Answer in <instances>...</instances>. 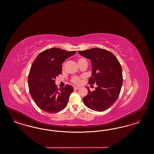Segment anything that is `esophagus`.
Segmentation results:
<instances>
[{
  "mask_svg": "<svg viewBox=\"0 0 154 154\" xmlns=\"http://www.w3.org/2000/svg\"><path fill=\"white\" fill-rule=\"evenodd\" d=\"M79 89H80L79 87H76V86L74 87V89H75V90H79Z\"/></svg>",
  "mask_w": 154,
  "mask_h": 154,
  "instance_id": "1",
  "label": "esophagus"
}]
</instances>
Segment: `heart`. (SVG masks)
<instances>
[{
  "mask_svg": "<svg viewBox=\"0 0 154 154\" xmlns=\"http://www.w3.org/2000/svg\"><path fill=\"white\" fill-rule=\"evenodd\" d=\"M77 62H78V64H79V65H80V64H81L82 63H85V62H87L86 60L84 59V58H82V57H81V58H79L78 60H77ZM72 81L75 84H77V85H79V84H81V79L79 77H73L72 79Z\"/></svg>",
  "mask_w": 154,
  "mask_h": 154,
  "instance_id": "1",
  "label": "heart"
}]
</instances>
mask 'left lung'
I'll return each instance as SVG.
<instances>
[{
  "label": "left lung",
  "instance_id": "1",
  "mask_svg": "<svg viewBox=\"0 0 154 154\" xmlns=\"http://www.w3.org/2000/svg\"><path fill=\"white\" fill-rule=\"evenodd\" d=\"M78 52L91 61L92 76L89 84L97 85L92 92L88 88V93L83 98L84 104L94 111H106L116 102L120 93L122 84L121 65L116 56L104 49L93 48Z\"/></svg>",
  "mask_w": 154,
  "mask_h": 154
}]
</instances>
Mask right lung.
<instances>
[{
  "label": "right lung",
  "instance_id": "add662e5",
  "mask_svg": "<svg viewBox=\"0 0 154 154\" xmlns=\"http://www.w3.org/2000/svg\"><path fill=\"white\" fill-rule=\"evenodd\" d=\"M51 48L40 53L32 65L28 77L30 94L38 107L47 113H56L67 106L74 89L69 85L57 89L56 77L61 74L62 63L75 53Z\"/></svg>",
  "mask_w": 154,
  "mask_h": 154
}]
</instances>
